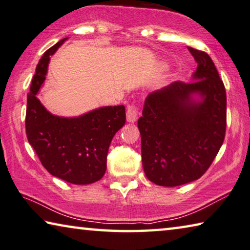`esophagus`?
Listing matches in <instances>:
<instances>
[{
	"instance_id": "34e87169",
	"label": "esophagus",
	"mask_w": 250,
	"mask_h": 250,
	"mask_svg": "<svg viewBox=\"0 0 250 250\" xmlns=\"http://www.w3.org/2000/svg\"><path fill=\"white\" fill-rule=\"evenodd\" d=\"M137 112L138 108L135 105H130L127 107V112H126V118H127L128 123H135L137 121Z\"/></svg>"
}]
</instances>
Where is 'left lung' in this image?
Instances as JSON below:
<instances>
[{
  "instance_id": "left-lung-1",
  "label": "left lung",
  "mask_w": 250,
  "mask_h": 250,
  "mask_svg": "<svg viewBox=\"0 0 250 250\" xmlns=\"http://www.w3.org/2000/svg\"><path fill=\"white\" fill-rule=\"evenodd\" d=\"M188 50L197 63L190 83L174 82L148 94L137 122L143 168L159 186L202 177L226 132V91L217 68L205 52Z\"/></svg>"
}]
</instances>
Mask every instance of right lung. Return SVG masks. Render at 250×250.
I'll return each mask as SVG.
<instances>
[{
    "instance_id": "obj_1",
    "label": "right lung",
    "mask_w": 250,
    "mask_h": 250,
    "mask_svg": "<svg viewBox=\"0 0 250 250\" xmlns=\"http://www.w3.org/2000/svg\"><path fill=\"white\" fill-rule=\"evenodd\" d=\"M67 38L44 53L27 94L25 128L28 143L48 173L75 185L103 177L114 135L125 125L124 105L103 106L80 116H57L44 107L38 94L46 79L50 56Z\"/></svg>"
}]
</instances>
